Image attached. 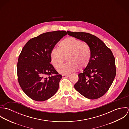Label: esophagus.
Returning a JSON list of instances; mask_svg holds the SVG:
<instances>
[{"label":"esophagus","mask_w":129,"mask_h":129,"mask_svg":"<svg viewBox=\"0 0 129 129\" xmlns=\"http://www.w3.org/2000/svg\"><path fill=\"white\" fill-rule=\"evenodd\" d=\"M69 75H70L69 74H62V78H67V77H69Z\"/></svg>","instance_id":"obj_1"}]
</instances>
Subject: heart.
I'll use <instances>...</instances> for the list:
<instances>
[{
  "label": "heart",
  "mask_w": 129,
  "mask_h": 129,
  "mask_svg": "<svg viewBox=\"0 0 129 129\" xmlns=\"http://www.w3.org/2000/svg\"><path fill=\"white\" fill-rule=\"evenodd\" d=\"M59 49H53L50 54L51 62L56 70L61 67L67 58L68 62L64 64L59 72L71 73L77 69L82 70L89 63L91 51L89 46L80 40L68 37L59 43Z\"/></svg>",
  "instance_id": "obj_1"
}]
</instances>
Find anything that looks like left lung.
I'll list each match as a JSON object with an SVG mask.
<instances>
[{
	"label": "left lung",
	"mask_w": 129,
	"mask_h": 129,
	"mask_svg": "<svg viewBox=\"0 0 129 129\" xmlns=\"http://www.w3.org/2000/svg\"><path fill=\"white\" fill-rule=\"evenodd\" d=\"M68 34L86 42L91 51L89 63L78 74L75 89L90 99L102 97L109 90L116 74L115 59L111 50L100 39L90 33L68 31Z\"/></svg>",
	"instance_id": "obj_1"
}]
</instances>
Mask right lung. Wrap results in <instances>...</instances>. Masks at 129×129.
<instances>
[{"label": "right lung", "instance_id": "right-lung-1", "mask_svg": "<svg viewBox=\"0 0 129 129\" xmlns=\"http://www.w3.org/2000/svg\"><path fill=\"white\" fill-rule=\"evenodd\" d=\"M66 35L64 31L45 33L29 40L22 49L17 65L18 81L32 99L44 101L57 92L62 76L50 63V54Z\"/></svg>", "mask_w": 129, "mask_h": 129}]
</instances>
